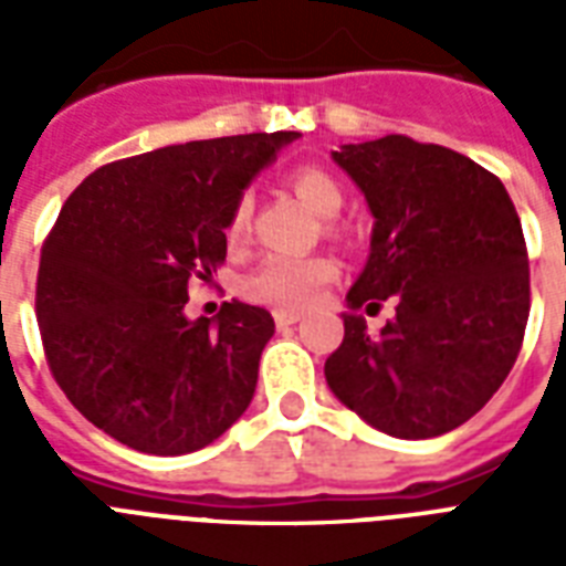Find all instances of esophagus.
<instances>
[{"label": "esophagus", "mask_w": 566, "mask_h": 566, "mask_svg": "<svg viewBox=\"0 0 566 566\" xmlns=\"http://www.w3.org/2000/svg\"><path fill=\"white\" fill-rule=\"evenodd\" d=\"M273 319H275V326H279V328H287V326H293V323H300L302 314H300V311H275Z\"/></svg>", "instance_id": "34e87169"}]
</instances>
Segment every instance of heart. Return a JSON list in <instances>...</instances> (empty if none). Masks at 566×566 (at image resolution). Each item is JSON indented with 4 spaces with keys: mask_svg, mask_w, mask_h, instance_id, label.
Returning a JSON list of instances; mask_svg holds the SVG:
<instances>
[{
    "mask_svg": "<svg viewBox=\"0 0 566 566\" xmlns=\"http://www.w3.org/2000/svg\"><path fill=\"white\" fill-rule=\"evenodd\" d=\"M287 185L311 211L319 217H335L344 205V188L335 176L319 170L314 164H302L291 170ZM249 217H252V199L240 196L226 222L229 243H240L249 234ZM337 231V229H335ZM337 275V266L326 255H270L252 270L243 282V293L252 302L270 305V308L296 311L317 300L319 291Z\"/></svg>",
    "mask_w": 566,
    "mask_h": 566,
    "instance_id": "heart-1",
    "label": "heart"
}]
</instances>
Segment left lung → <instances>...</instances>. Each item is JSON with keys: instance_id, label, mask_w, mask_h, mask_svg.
Returning a JSON list of instances; mask_svg holds the SVG:
<instances>
[{"instance_id": "8db88e82", "label": "left lung", "mask_w": 566, "mask_h": 566, "mask_svg": "<svg viewBox=\"0 0 566 566\" xmlns=\"http://www.w3.org/2000/svg\"><path fill=\"white\" fill-rule=\"evenodd\" d=\"M367 196L370 258L346 296L326 381L394 438H438L482 411L517 361L528 323V252L493 172L438 144L387 135L335 153ZM397 302L370 336L354 311Z\"/></svg>"}]
</instances>
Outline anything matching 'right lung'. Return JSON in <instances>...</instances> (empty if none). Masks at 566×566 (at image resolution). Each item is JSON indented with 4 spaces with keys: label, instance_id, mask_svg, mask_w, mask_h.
Returning <instances> with one entry per match:
<instances>
[{
    "label": "right lung",
    "instance_id": "1",
    "mask_svg": "<svg viewBox=\"0 0 566 566\" xmlns=\"http://www.w3.org/2000/svg\"><path fill=\"white\" fill-rule=\"evenodd\" d=\"M296 132L164 146L91 172L40 249V340L82 417L146 455L217 440L252 402L270 311L222 302L185 317L193 282L226 261V222L249 179Z\"/></svg>",
    "mask_w": 566,
    "mask_h": 566
}]
</instances>
